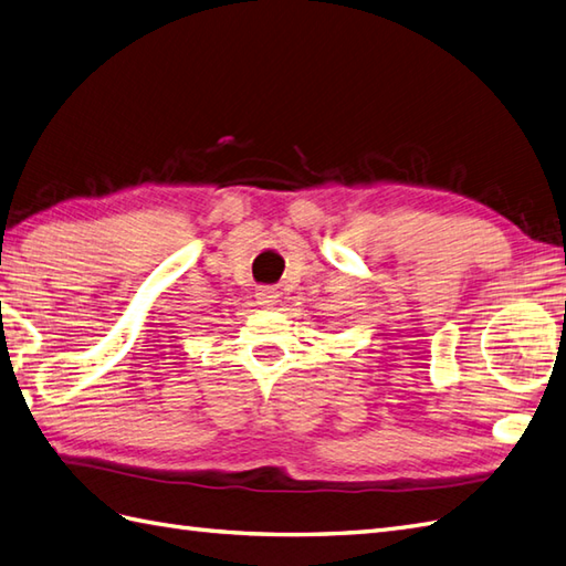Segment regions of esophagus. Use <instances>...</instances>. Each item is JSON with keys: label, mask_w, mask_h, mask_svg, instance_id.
I'll list each match as a JSON object with an SVG mask.
<instances>
[{"label": "esophagus", "mask_w": 566, "mask_h": 566, "mask_svg": "<svg viewBox=\"0 0 566 566\" xmlns=\"http://www.w3.org/2000/svg\"><path fill=\"white\" fill-rule=\"evenodd\" d=\"M256 300H259L261 307H273L275 303H279V291H275V287L263 285L256 291Z\"/></svg>", "instance_id": "34e87169"}]
</instances>
